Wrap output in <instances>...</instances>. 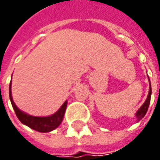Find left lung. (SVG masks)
I'll use <instances>...</instances> for the list:
<instances>
[{
	"instance_id": "1",
	"label": "left lung",
	"mask_w": 160,
	"mask_h": 160,
	"mask_svg": "<svg viewBox=\"0 0 160 160\" xmlns=\"http://www.w3.org/2000/svg\"><path fill=\"white\" fill-rule=\"evenodd\" d=\"M150 82V80H149ZM151 94H152V88H151V84H150V90H149V92H148V96L147 98V99L145 101V103L143 104V105L141 106L139 111H137L136 113V117H137L138 121L141 120L142 118H144L145 115L147 113V111L148 110V107H149V104H150V100H151Z\"/></svg>"
}]
</instances>
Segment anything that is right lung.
Wrapping results in <instances>:
<instances>
[{
  "mask_svg": "<svg viewBox=\"0 0 160 160\" xmlns=\"http://www.w3.org/2000/svg\"><path fill=\"white\" fill-rule=\"evenodd\" d=\"M9 97H10L12 108L15 111V114L17 118H19V120L22 123L26 124L31 128L38 131V132H41V133H47V132L52 131L55 128H56L61 124L63 119V117H64V114H65L67 101L64 102V104L62 105V107L60 108L59 111L50 117L38 118V117H32V116H29V115L24 113L23 111L18 109V107L16 106L14 102L12 100V92H11V82H10V86H9Z\"/></svg>",
  "mask_w": 160,
  "mask_h": 160,
  "instance_id": "1",
  "label": "right lung"
}]
</instances>
